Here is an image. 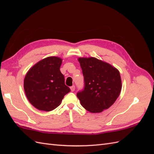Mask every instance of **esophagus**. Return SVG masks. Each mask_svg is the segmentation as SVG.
<instances>
[{
	"label": "esophagus",
	"mask_w": 154,
	"mask_h": 154,
	"mask_svg": "<svg viewBox=\"0 0 154 154\" xmlns=\"http://www.w3.org/2000/svg\"><path fill=\"white\" fill-rule=\"evenodd\" d=\"M70 88H71V91H72V92H73L74 90H75V86H74V85L71 86V87H70Z\"/></svg>",
	"instance_id": "1"
}]
</instances>
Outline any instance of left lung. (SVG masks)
Segmentation results:
<instances>
[{"label": "left lung", "mask_w": 154, "mask_h": 154, "mask_svg": "<svg viewBox=\"0 0 154 154\" xmlns=\"http://www.w3.org/2000/svg\"><path fill=\"white\" fill-rule=\"evenodd\" d=\"M78 61L84 78V87L76 94L81 105L92 113L109 109L122 90L119 72L96 58H80Z\"/></svg>", "instance_id": "8db88e82"}]
</instances>
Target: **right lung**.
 Returning <instances> with one entry per match:
<instances>
[{"label":"right lung","mask_w":154,"mask_h":154,"mask_svg":"<svg viewBox=\"0 0 154 154\" xmlns=\"http://www.w3.org/2000/svg\"><path fill=\"white\" fill-rule=\"evenodd\" d=\"M62 60L46 58L32 67L24 79L26 95L30 103L40 110L51 111L58 107L64 96L71 91L65 84L60 71Z\"/></svg>","instance_id":"add662e5"}]
</instances>
